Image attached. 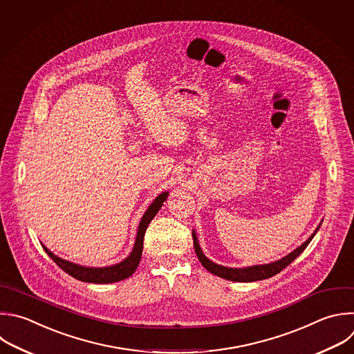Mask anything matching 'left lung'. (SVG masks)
<instances>
[{
  "label": "left lung",
  "instance_id": "8db88e82",
  "mask_svg": "<svg viewBox=\"0 0 354 354\" xmlns=\"http://www.w3.org/2000/svg\"><path fill=\"white\" fill-rule=\"evenodd\" d=\"M322 221L319 222V225L315 227V230L313 232L311 236L303 243L300 245L297 249H295L292 253H289L288 256H285L283 259L270 263V264H260V266H252V267H245V268H232V267H225V266H219L216 263H212L208 257H205V254L203 253L200 245H198V239L196 230H192L193 234V245H194V252L201 263V266L211 274L227 279V281H233V282H256V281H261V279H268L277 274H279L283 268H286L296 257H299L304 249L308 246V243L313 241V238L315 236V233L318 232L319 226H321Z\"/></svg>",
  "mask_w": 354,
  "mask_h": 354
}]
</instances>
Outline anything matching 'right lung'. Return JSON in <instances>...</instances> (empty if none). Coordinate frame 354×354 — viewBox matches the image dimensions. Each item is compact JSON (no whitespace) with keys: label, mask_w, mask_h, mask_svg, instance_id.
Instances as JSON below:
<instances>
[{"label":"right lung","mask_w":354,"mask_h":354,"mask_svg":"<svg viewBox=\"0 0 354 354\" xmlns=\"http://www.w3.org/2000/svg\"><path fill=\"white\" fill-rule=\"evenodd\" d=\"M168 194H169V192H162L149 205V208L146 209V212L143 214V216L140 219L138 233H136L135 246H133L131 254L121 263L108 266V267H86V266H80V264H75L72 261L64 260V259L55 256L53 252H50L44 245H41V246L46 250V253L53 259V261L59 268H62L66 274L73 277L75 279H79L82 282H88V283H113V282L124 281V279L129 278L136 271V268L140 263V259H142V253H143V241H145L146 229H147L149 223L151 222V219L157 215V212L162 207Z\"/></svg>","instance_id":"right-lung-1"}]
</instances>
